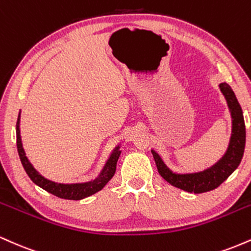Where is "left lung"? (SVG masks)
I'll return each instance as SVG.
<instances>
[{
  "label": "left lung",
  "mask_w": 251,
  "mask_h": 251,
  "mask_svg": "<svg viewBox=\"0 0 251 251\" xmlns=\"http://www.w3.org/2000/svg\"><path fill=\"white\" fill-rule=\"evenodd\" d=\"M220 89L226 98L231 114V137L229 146L223 157L210 168L194 174H177L170 170L159 154L151 150L158 172L172 186L191 194H203L211 191L221 185L240 165L246 146V125L243 112L237 101L234 91L226 82L220 83Z\"/></svg>",
  "instance_id": "left-lung-1"
}]
</instances>
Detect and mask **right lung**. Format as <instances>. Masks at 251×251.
I'll return each instance as SVG.
<instances>
[{
  "mask_svg": "<svg viewBox=\"0 0 251 251\" xmlns=\"http://www.w3.org/2000/svg\"><path fill=\"white\" fill-rule=\"evenodd\" d=\"M20 114H21V112L19 113V118H17L16 123L17 152H19L20 159H21V163L22 165H24L27 175L29 176V178L33 180V183H35L36 185H39L41 189L46 190V191L50 192L51 195L56 196V197L63 198V200L80 201L94 195L98 191H100V190L111 180V178L113 177L114 174H116L117 162L118 159H119L120 153H122V151H120V145L116 146V149L112 151V153L109 155L105 166H103L101 172H100V175L98 176L96 179L85 181V183L62 184L55 183V181L45 178L42 175H40L39 172L34 169V166L31 165L29 159H28L27 155H25V152L21 142V134H20V118H21Z\"/></svg>",
  "mask_w": 251,
  "mask_h": 251,
  "instance_id": "obj_1",
  "label": "right lung"
}]
</instances>
